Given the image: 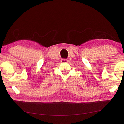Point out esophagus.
I'll return each mask as SVG.
<instances>
[{
	"label": "esophagus",
	"instance_id": "34e87169",
	"mask_svg": "<svg viewBox=\"0 0 124 124\" xmlns=\"http://www.w3.org/2000/svg\"><path fill=\"white\" fill-rule=\"evenodd\" d=\"M68 62V60H67V59H61V62L62 63H65V62Z\"/></svg>",
	"mask_w": 124,
	"mask_h": 124
}]
</instances>
